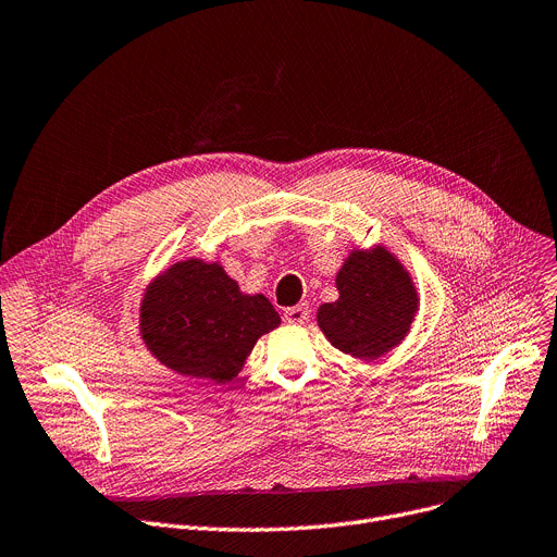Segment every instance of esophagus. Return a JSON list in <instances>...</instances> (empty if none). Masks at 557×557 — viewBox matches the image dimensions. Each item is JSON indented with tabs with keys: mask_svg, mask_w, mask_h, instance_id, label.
Masks as SVG:
<instances>
[{
	"mask_svg": "<svg viewBox=\"0 0 557 557\" xmlns=\"http://www.w3.org/2000/svg\"><path fill=\"white\" fill-rule=\"evenodd\" d=\"M309 305H296V307H288L286 311H284V320L286 323H290V325H302L305 320L309 318Z\"/></svg>",
	"mask_w": 557,
	"mask_h": 557,
	"instance_id": "1",
	"label": "esophagus"
}]
</instances>
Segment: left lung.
Instances as JSON below:
<instances>
[{"mask_svg": "<svg viewBox=\"0 0 557 557\" xmlns=\"http://www.w3.org/2000/svg\"><path fill=\"white\" fill-rule=\"evenodd\" d=\"M341 298L318 309V325L343 352L374 359L395 347L418 309L416 286L384 248L352 252L336 277Z\"/></svg>", "mask_w": 557, "mask_h": 557, "instance_id": "1", "label": "left lung"}]
</instances>
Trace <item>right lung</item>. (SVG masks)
I'll use <instances>...</instances> for the list:
<instances>
[{
  "label": "right lung",
  "mask_w": 557,
  "mask_h": 557,
  "mask_svg": "<svg viewBox=\"0 0 557 557\" xmlns=\"http://www.w3.org/2000/svg\"><path fill=\"white\" fill-rule=\"evenodd\" d=\"M280 325V313L263 296H244L219 263L178 261L141 302V338L166 368L230 382L242 370L257 338Z\"/></svg>",
  "instance_id": "obj_1"
}]
</instances>
